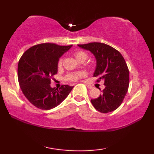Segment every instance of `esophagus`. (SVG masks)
<instances>
[{
    "instance_id": "1",
    "label": "esophagus",
    "mask_w": 154,
    "mask_h": 154,
    "mask_svg": "<svg viewBox=\"0 0 154 154\" xmlns=\"http://www.w3.org/2000/svg\"><path fill=\"white\" fill-rule=\"evenodd\" d=\"M86 85H87L88 88H90V89H92V88H93V87L92 86V85H88V84H86Z\"/></svg>"
}]
</instances>
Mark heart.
I'll return each instance as SVG.
<instances>
[{"label": "heart", "mask_w": 154, "mask_h": 154, "mask_svg": "<svg viewBox=\"0 0 154 154\" xmlns=\"http://www.w3.org/2000/svg\"><path fill=\"white\" fill-rule=\"evenodd\" d=\"M75 56L78 60L80 61L82 60H85L87 58V54L85 53V52L82 51H77L75 52ZM62 64V59L58 61V66H61ZM86 75V73H85V71H77V72H71V73H69V75H67V76L66 77V79L67 81H70V82H75V81L79 80L81 78H82L83 77H85Z\"/></svg>", "instance_id": "1"}]
</instances>
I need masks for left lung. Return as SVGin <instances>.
<instances>
[{"mask_svg": "<svg viewBox=\"0 0 154 154\" xmlns=\"http://www.w3.org/2000/svg\"><path fill=\"white\" fill-rule=\"evenodd\" d=\"M78 46L94 55L96 67L93 76L98 78L97 82L104 80L105 85L100 96L91 100L94 107L103 113L116 110L123 102L129 86V70L124 57L117 49L103 43Z\"/></svg>", "mask_w": 154, "mask_h": 154, "instance_id": "1", "label": "left lung"}]
</instances>
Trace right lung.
Instances as JSON below:
<instances>
[{
    "label": "right lung",
    "instance_id": "add662e5",
    "mask_svg": "<svg viewBox=\"0 0 154 154\" xmlns=\"http://www.w3.org/2000/svg\"><path fill=\"white\" fill-rule=\"evenodd\" d=\"M72 45L41 43L27 49L21 57L17 77L23 94L30 103L38 109L49 110L59 105L73 86L62 85L51 88V79L58 72L59 58Z\"/></svg>",
    "mask_w": 154,
    "mask_h": 154
}]
</instances>
